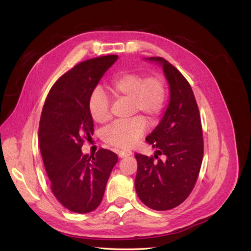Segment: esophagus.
<instances>
[{"label":"esophagus","instance_id":"esophagus-1","mask_svg":"<svg viewBox=\"0 0 251 251\" xmlns=\"http://www.w3.org/2000/svg\"><path fill=\"white\" fill-rule=\"evenodd\" d=\"M131 155H132V151H118V156L120 158L127 157V156H131Z\"/></svg>","mask_w":251,"mask_h":251}]
</instances>
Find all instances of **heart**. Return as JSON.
<instances>
[{
	"mask_svg": "<svg viewBox=\"0 0 251 251\" xmlns=\"http://www.w3.org/2000/svg\"><path fill=\"white\" fill-rule=\"evenodd\" d=\"M112 94L130 101L131 114L143 112L150 119H155L164 108L166 87L159 75L143 77L136 72L117 74L110 82ZM88 111L94 121L103 124L110 118V100L100 87L92 90L88 100ZM147 131V121L136 116L126 123H114L105 128L103 139L110 146L127 150L141 138Z\"/></svg>",
	"mask_w": 251,
	"mask_h": 251,
	"instance_id": "b5f03b06",
	"label": "heart"
}]
</instances>
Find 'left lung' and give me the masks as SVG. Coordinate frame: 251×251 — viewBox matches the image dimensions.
<instances>
[{
  "label": "left lung",
  "mask_w": 251,
  "mask_h": 251,
  "mask_svg": "<svg viewBox=\"0 0 251 251\" xmlns=\"http://www.w3.org/2000/svg\"><path fill=\"white\" fill-rule=\"evenodd\" d=\"M146 59L162 66L171 97L160 123L146 139L157 149L154 157L135 155L138 163L135 188L148 207L168 210L187 198L198 179L204 150L201 118L183 75L162 57ZM160 154L163 159L157 158Z\"/></svg>",
  "instance_id": "8db88e82"
}]
</instances>
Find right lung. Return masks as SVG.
I'll list each match as a JSON object with an SVG mask.
<instances>
[{"mask_svg":"<svg viewBox=\"0 0 251 251\" xmlns=\"http://www.w3.org/2000/svg\"><path fill=\"white\" fill-rule=\"evenodd\" d=\"M117 55L85 60L60 76L45 101L39 127V144L51 189L60 204L87 214L98 207L118 157L100 149L83 155V140L93 135L88 111L92 90L116 62Z\"/></svg>","mask_w":251,"mask_h":251,"instance_id":"right-lung-1","label":"right lung"}]
</instances>
